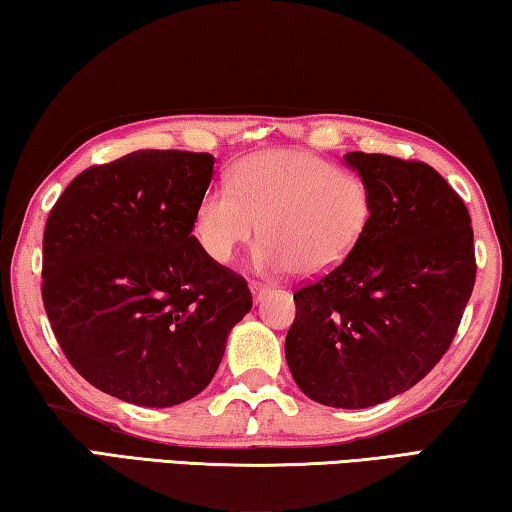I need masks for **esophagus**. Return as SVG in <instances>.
Here are the masks:
<instances>
[{
    "mask_svg": "<svg viewBox=\"0 0 512 512\" xmlns=\"http://www.w3.org/2000/svg\"><path fill=\"white\" fill-rule=\"evenodd\" d=\"M250 291H253L255 302H259V300L264 298V293L268 291V287H266V284H262V282H250Z\"/></svg>",
    "mask_w": 512,
    "mask_h": 512,
    "instance_id": "1",
    "label": "esophagus"
}]
</instances>
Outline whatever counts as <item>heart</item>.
<instances>
[{
    "label": "heart",
    "instance_id": "1",
    "mask_svg": "<svg viewBox=\"0 0 512 512\" xmlns=\"http://www.w3.org/2000/svg\"><path fill=\"white\" fill-rule=\"evenodd\" d=\"M228 184L207 189L194 214L196 237L219 264H228L259 230L257 271L325 275L361 246L375 223L370 180L311 151L246 155L230 169Z\"/></svg>",
    "mask_w": 512,
    "mask_h": 512
}]
</instances>
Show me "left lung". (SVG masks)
<instances>
[{
  "label": "left lung",
  "mask_w": 512,
  "mask_h": 512,
  "mask_svg": "<svg viewBox=\"0 0 512 512\" xmlns=\"http://www.w3.org/2000/svg\"><path fill=\"white\" fill-rule=\"evenodd\" d=\"M375 189V223L334 271L293 293L284 354L300 391L368 409L443 359L476 280L470 212L429 164L352 151Z\"/></svg>",
  "instance_id": "1"
}]
</instances>
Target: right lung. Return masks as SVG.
<instances>
[{
    "label": "right lung",
    "mask_w": 512,
    "mask_h": 512,
    "mask_svg": "<svg viewBox=\"0 0 512 512\" xmlns=\"http://www.w3.org/2000/svg\"><path fill=\"white\" fill-rule=\"evenodd\" d=\"M214 155L135 151L79 173L49 212L42 302L83 379L137 406H176L210 384L246 280L192 235Z\"/></svg>",
    "instance_id": "obj_1"
}]
</instances>
